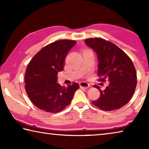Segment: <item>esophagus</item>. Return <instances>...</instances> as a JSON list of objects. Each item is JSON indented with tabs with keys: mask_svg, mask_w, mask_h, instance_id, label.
Wrapping results in <instances>:
<instances>
[{
	"mask_svg": "<svg viewBox=\"0 0 149 149\" xmlns=\"http://www.w3.org/2000/svg\"><path fill=\"white\" fill-rule=\"evenodd\" d=\"M79 87L80 88H81V89H88L90 87V85L88 84L87 82H85V81H82L79 84Z\"/></svg>",
	"mask_w": 149,
	"mask_h": 149,
	"instance_id": "obj_1",
	"label": "esophagus"
}]
</instances>
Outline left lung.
<instances>
[{
  "label": "left lung",
  "instance_id": "1",
  "mask_svg": "<svg viewBox=\"0 0 149 149\" xmlns=\"http://www.w3.org/2000/svg\"><path fill=\"white\" fill-rule=\"evenodd\" d=\"M85 42L97 54L99 80L109 82L104 91L94 85L100 95L92 103L104 111L119 109L130 101L137 85V73L132 60L115 44L104 39L89 38Z\"/></svg>",
  "mask_w": 149,
  "mask_h": 149
}]
</instances>
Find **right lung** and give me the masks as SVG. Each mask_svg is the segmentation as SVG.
I'll list each match as a JSON object with an SVG mask.
<instances>
[{
	"instance_id": "add662e5",
	"label": "right lung",
	"mask_w": 149,
	"mask_h": 149,
	"mask_svg": "<svg viewBox=\"0 0 149 149\" xmlns=\"http://www.w3.org/2000/svg\"><path fill=\"white\" fill-rule=\"evenodd\" d=\"M74 40H58L47 45L35 55L27 65L26 90L33 104L47 112H59L69 105L77 83L62 87L57 84V74L63 70L68 52L74 46Z\"/></svg>"
}]
</instances>
